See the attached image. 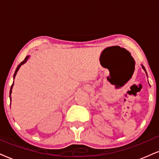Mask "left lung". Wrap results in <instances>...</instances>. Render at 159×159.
<instances>
[{"mask_svg":"<svg viewBox=\"0 0 159 159\" xmlns=\"http://www.w3.org/2000/svg\"><path fill=\"white\" fill-rule=\"evenodd\" d=\"M141 66H142V68H143V70H144L145 71V72H146V74H147V71H146V70H145V68H144V66H143V65H141Z\"/></svg>","mask_w":159,"mask_h":159,"instance_id":"left-lung-1","label":"left lung"}]
</instances>
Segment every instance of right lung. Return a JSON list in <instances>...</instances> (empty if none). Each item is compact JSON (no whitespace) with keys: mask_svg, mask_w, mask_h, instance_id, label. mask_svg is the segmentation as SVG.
Returning <instances> with one entry per match:
<instances>
[{"mask_svg":"<svg viewBox=\"0 0 159 159\" xmlns=\"http://www.w3.org/2000/svg\"><path fill=\"white\" fill-rule=\"evenodd\" d=\"M29 57H30V56H29V55H28V56H26V58H25L24 60L22 62L20 63V64L18 65V67L16 68V70H15V73H14V75H13V79H15V75H16V74H17V72H18V70H19V69H20V66H21V65H23V64H25V63L26 62V61L28 60ZM13 85H14V81H13V84H12V86H11V88H10V91H9V98H10V101H11V93H12V89Z\"/></svg>","mask_w":159,"mask_h":159,"instance_id":"obj_1","label":"right lung"}]
</instances>
